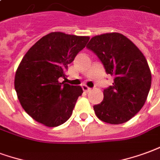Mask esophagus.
<instances>
[{
  "mask_svg": "<svg viewBox=\"0 0 160 160\" xmlns=\"http://www.w3.org/2000/svg\"><path fill=\"white\" fill-rule=\"evenodd\" d=\"M82 90L84 92H86V93H88L89 91H91V88H88V86H86V85H82Z\"/></svg>",
  "mask_w": 160,
  "mask_h": 160,
  "instance_id": "obj_1",
  "label": "esophagus"
}]
</instances>
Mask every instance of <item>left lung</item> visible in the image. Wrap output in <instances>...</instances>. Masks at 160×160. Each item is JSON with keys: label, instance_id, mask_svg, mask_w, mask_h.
I'll use <instances>...</instances> for the list:
<instances>
[{"label": "left lung", "instance_id": "left-lung-1", "mask_svg": "<svg viewBox=\"0 0 160 160\" xmlns=\"http://www.w3.org/2000/svg\"><path fill=\"white\" fill-rule=\"evenodd\" d=\"M87 48L114 78L103 91V101L94 106V112L106 123H125L142 109L151 88L152 75L145 56L129 38L117 32L92 37Z\"/></svg>", "mask_w": 160, "mask_h": 160}]
</instances>
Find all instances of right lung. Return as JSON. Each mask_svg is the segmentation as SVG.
Instances as JSON below:
<instances>
[{
  "mask_svg": "<svg viewBox=\"0 0 160 160\" xmlns=\"http://www.w3.org/2000/svg\"><path fill=\"white\" fill-rule=\"evenodd\" d=\"M88 40V37L51 32L25 53L16 71L14 87L21 106L33 119L56 127L72 116L82 88L59 79L66 78L68 65Z\"/></svg>",
  "mask_w": 160,
  "mask_h": 160,
  "instance_id": "1",
  "label": "right lung"
}]
</instances>
